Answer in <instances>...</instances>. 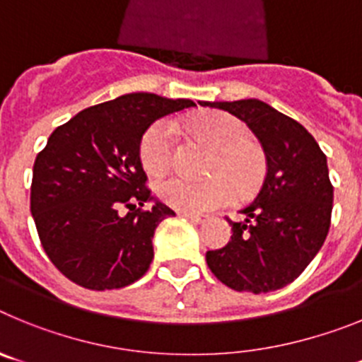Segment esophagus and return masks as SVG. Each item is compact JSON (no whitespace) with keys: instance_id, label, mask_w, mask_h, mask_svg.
Here are the masks:
<instances>
[{"instance_id":"1","label":"esophagus","mask_w":362,"mask_h":362,"mask_svg":"<svg viewBox=\"0 0 362 362\" xmlns=\"http://www.w3.org/2000/svg\"><path fill=\"white\" fill-rule=\"evenodd\" d=\"M177 214L181 217H187V219L192 221V223H197V225L206 221V216H201V214H192V212H177Z\"/></svg>"}]
</instances>
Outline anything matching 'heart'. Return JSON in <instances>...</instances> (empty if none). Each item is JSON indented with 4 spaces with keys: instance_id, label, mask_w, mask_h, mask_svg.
<instances>
[{
    "instance_id": "b5f03b06",
    "label": "heart",
    "mask_w": 362,
    "mask_h": 362,
    "mask_svg": "<svg viewBox=\"0 0 362 362\" xmlns=\"http://www.w3.org/2000/svg\"><path fill=\"white\" fill-rule=\"evenodd\" d=\"M192 136L199 137L214 148L209 163L212 177L192 181L168 177L159 181L156 192L165 204L181 212H210L233 199V189L239 197L254 194L267 174L263 148L250 139V129L245 121L226 112H206L187 123ZM174 127L168 121L153 123L139 143V161L143 170L152 177L165 174L174 163Z\"/></svg>"
}]
</instances>
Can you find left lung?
Listing matches in <instances>:
<instances>
[{
    "instance_id": "8db88e82",
    "label": "left lung",
    "mask_w": 362,
    "mask_h": 362,
    "mask_svg": "<svg viewBox=\"0 0 362 362\" xmlns=\"http://www.w3.org/2000/svg\"><path fill=\"white\" fill-rule=\"evenodd\" d=\"M201 105L245 121L267 156L263 187L241 210L246 219H228L232 241L206 252V264L238 292L283 288L312 263L330 230L334 187L326 156L303 124L259 99Z\"/></svg>"
}]
</instances>
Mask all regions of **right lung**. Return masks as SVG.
<instances>
[{"instance_id":"right-lung-1","label":"right lung","mask_w":362,"mask_h":362,"mask_svg":"<svg viewBox=\"0 0 362 362\" xmlns=\"http://www.w3.org/2000/svg\"><path fill=\"white\" fill-rule=\"evenodd\" d=\"M190 99L136 92L85 108L50 134L32 170L30 212L54 267L88 290L129 286L153 259L158 225L175 216L152 201L139 143L159 117ZM121 206L129 214H119Z\"/></svg>"}]
</instances>
